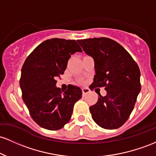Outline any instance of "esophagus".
Masks as SVG:
<instances>
[{
	"mask_svg": "<svg viewBox=\"0 0 156 156\" xmlns=\"http://www.w3.org/2000/svg\"><path fill=\"white\" fill-rule=\"evenodd\" d=\"M82 90H83V95L85 96V94H88L89 92H90V90H89L88 88H87V87H84V88L82 89Z\"/></svg>",
	"mask_w": 156,
	"mask_h": 156,
	"instance_id": "obj_1",
	"label": "esophagus"
}]
</instances>
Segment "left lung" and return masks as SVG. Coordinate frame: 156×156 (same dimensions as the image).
Wrapping results in <instances>:
<instances>
[{"label": "left lung", "instance_id": "1", "mask_svg": "<svg viewBox=\"0 0 156 156\" xmlns=\"http://www.w3.org/2000/svg\"><path fill=\"white\" fill-rule=\"evenodd\" d=\"M78 43L94 60L96 74L90 89L105 87L107 91L90 107L93 119L104 129L119 128L128 119L141 90L139 66L124 47L110 38H89Z\"/></svg>", "mask_w": 156, "mask_h": 156}]
</instances>
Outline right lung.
Masks as SVG:
<instances>
[{
	"mask_svg": "<svg viewBox=\"0 0 156 156\" xmlns=\"http://www.w3.org/2000/svg\"><path fill=\"white\" fill-rule=\"evenodd\" d=\"M82 52L74 40H45L28 56L23 65L20 86L22 98L33 120L43 128L57 130L71 119L82 90L69 85L64 93L56 87L68 61L75 52Z\"/></svg>",
	"mask_w": 156,
	"mask_h": 156,
	"instance_id": "right-lung-1",
	"label": "right lung"
}]
</instances>
